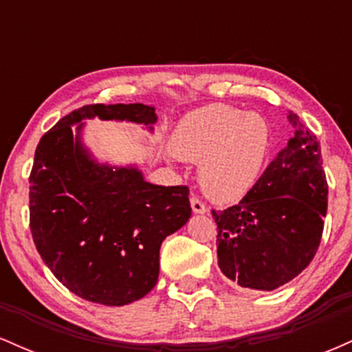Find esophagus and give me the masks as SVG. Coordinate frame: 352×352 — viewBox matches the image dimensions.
<instances>
[{
	"mask_svg": "<svg viewBox=\"0 0 352 352\" xmlns=\"http://www.w3.org/2000/svg\"><path fill=\"white\" fill-rule=\"evenodd\" d=\"M190 205H192V210L195 213H207L208 212L207 205H205L200 199H197V197H192V199H190Z\"/></svg>",
	"mask_w": 352,
	"mask_h": 352,
	"instance_id": "obj_1",
	"label": "esophagus"
}]
</instances>
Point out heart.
<instances>
[{
	"label": "heart",
	"instance_id": "obj_1",
	"mask_svg": "<svg viewBox=\"0 0 352 352\" xmlns=\"http://www.w3.org/2000/svg\"><path fill=\"white\" fill-rule=\"evenodd\" d=\"M272 132L258 112L212 104L190 112L177 124L173 152L200 162L201 187L213 199L232 201L252 188L270 151Z\"/></svg>",
	"mask_w": 352,
	"mask_h": 352
}]
</instances>
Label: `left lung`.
I'll return each mask as SVG.
<instances>
[{
    "label": "left lung",
    "instance_id": "obj_1",
    "mask_svg": "<svg viewBox=\"0 0 352 352\" xmlns=\"http://www.w3.org/2000/svg\"><path fill=\"white\" fill-rule=\"evenodd\" d=\"M294 134L233 207L212 210L221 273L241 288L272 292L311 263L321 243L328 182L316 135L293 112Z\"/></svg>",
    "mask_w": 352,
    "mask_h": 352
}]
</instances>
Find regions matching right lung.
Here are the masks:
<instances>
[{"instance_id":"right-lung-1","label":"right lung","mask_w":352,"mask_h":352,"mask_svg":"<svg viewBox=\"0 0 352 352\" xmlns=\"http://www.w3.org/2000/svg\"><path fill=\"white\" fill-rule=\"evenodd\" d=\"M92 117L148 129L157 122L155 109L144 104H91L63 117L36 147L31 235L44 263L69 292L124 306L144 298L159 280L160 245L192 215L188 187L148 184L135 167L91 159L80 131L82 119Z\"/></svg>"}]
</instances>
